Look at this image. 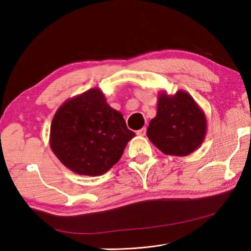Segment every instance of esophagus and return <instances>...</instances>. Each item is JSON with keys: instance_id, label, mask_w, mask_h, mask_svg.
<instances>
[{"instance_id": "esophagus-1", "label": "esophagus", "mask_w": 251, "mask_h": 251, "mask_svg": "<svg viewBox=\"0 0 251 251\" xmlns=\"http://www.w3.org/2000/svg\"><path fill=\"white\" fill-rule=\"evenodd\" d=\"M146 133H147V128L142 127V128H140V130H138L136 134H137L138 136H144V135H146Z\"/></svg>"}]
</instances>
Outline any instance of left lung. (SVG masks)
<instances>
[{"label":"left lung","mask_w":251,"mask_h":251,"mask_svg":"<svg viewBox=\"0 0 251 251\" xmlns=\"http://www.w3.org/2000/svg\"><path fill=\"white\" fill-rule=\"evenodd\" d=\"M207 132L204 111L186 91L174 95L159 93L157 115L151 120L147 135L163 154L187 156L201 147Z\"/></svg>","instance_id":"obj_1"}]
</instances>
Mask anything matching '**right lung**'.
<instances>
[{"label":"right lung","instance_id":"add662e5","mask_svg":"<svg viewBox=\"0 0 251 251\" xmlns=\"http://www.w3.org/2000/svg\"><path fill=\"white\" fill-rule=\"evenodd\" d=\"M135 136L123 114L111 108L100 88L65 101L53 116L50 148L66 168L100 176L115 165Z\"/></svg>","mask_w":251,"mask_h":251}]
</instances>
